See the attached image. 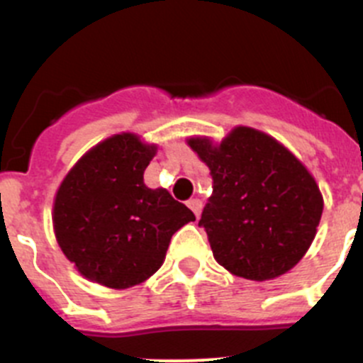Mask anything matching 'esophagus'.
I'll use <instances>...</instances> for the list:
<instances>
[{"instance_id": "obj_1", "label": "esophagus", "mask_w": 363, "mask_h": 363, "mask_svg": "<svg viewBox=\"0 0 363 363\" xmlns=\"http://www.w3.org/2000/svg\"><path fill=\"white\" fill-rule=\"evenodd\" d=\"M188 207L191 208V211L195 212L196 218H199L200 212H202V200H199V199H191V200H189V202H188Z\"/></svg>"}]
</instances>
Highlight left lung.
<instances>
[{"mask_svg": "<svg viewBox=\"0 0 363 363\" xmlns=\"http://www.w3.org/2000/svg\"><path fill=\"white\" fill-rule=\"evenodd\" d=\"M211 168L212 196L199 226L212 255L235 276L267 281L294 269L309 250L323 212L320 188L284 145L239 126L219 145L189 138Z\"/></svg>", "mask_w": 363, "mask_h": 363, "instance_id": "8db88e82", "label": "left lung"}]
</instances>
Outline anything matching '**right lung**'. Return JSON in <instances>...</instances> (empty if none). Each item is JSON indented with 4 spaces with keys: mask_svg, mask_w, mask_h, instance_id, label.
<instances>
[{
    "mask_svg": "<svg viewBox=\"0 0 363 363\" xmlns=\"http://www.w3.org/2000/svg\"><path fill=\"white\" fill-rule=\"evenodd\" d=\"M155 145L137 135L100 142L69 170L54 202V232L65 256L104 286H135L163 263L172 235L195 214L167 189L144 184Z\"/></svg>",
    "mask_w": 363,
    "mask_h": 363,
    "instance_id": "add662e5",
    "label": "right lung"
}]
</instances>
